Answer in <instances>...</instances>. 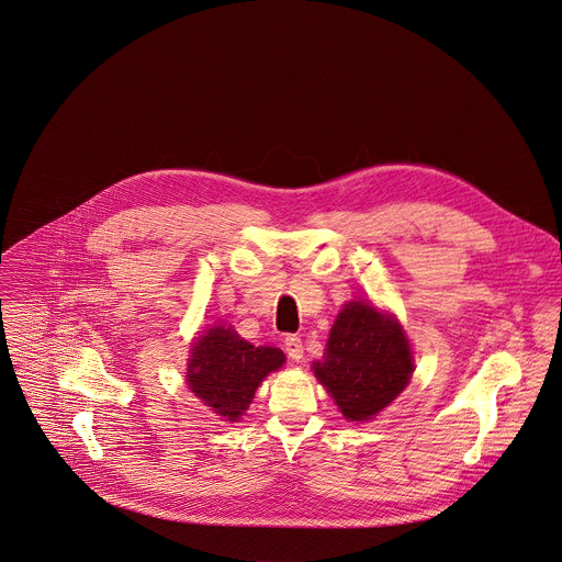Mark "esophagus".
Returning a JSON list of instances; mask_svg holds the SVG:
<instances>
[{
	"instance_id": "34e87169",
	"label": "esophagus",
	"mask_w": 562,
	"mask_h": 562,
	"mask_svg": "<svg viewBox=\"0 0 562 562\" xmlns=\"http://www.w3.org/2000/svg\"><path fill=\"white\" fill-rule=\"evenodd\" d=\"M284 350H286V355H289V359L291 361H302L304 359V346H302V339L300 337H295V335H289L286 339H284Z\"/></svg>"
}]
</instances>
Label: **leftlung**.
Here are the masks:
<instances>
[{
	"label": "left lung",
	"instance_id": "obj_1",
	"mask_svg": "<svg viewBox=\"0 0 562 562\" xmlns=\"http://www.w3.org/2000/svg\"><path fill=\"white\" fill-rule=\"evenodd\" d=\"M313 372L346 420L366 423L407 387L414 352L394 315L368 302H348Z\"/></svg>",
	"mask_w": 562,
	"mask_h": 562
}]
</instances>
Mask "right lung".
Here are the masks:
<instances>
[{
	"instance_id": "right-lung-1",
	"label": "right lung",
	"mask_w": 562,
	"mask_h": 562,
	"mask_svg": "<svg viewBox=\"0 0 562 562\" xmlns=\"http://www.w3.org/2000/svg\"><path fill=\"white\" fill-rule=\"evenodd\" d=\"M286 361L280 348L251 346L232 326L203 330L190 350V392L227 423H238L265 376Z\"/></svg>"
}]
</instances>
